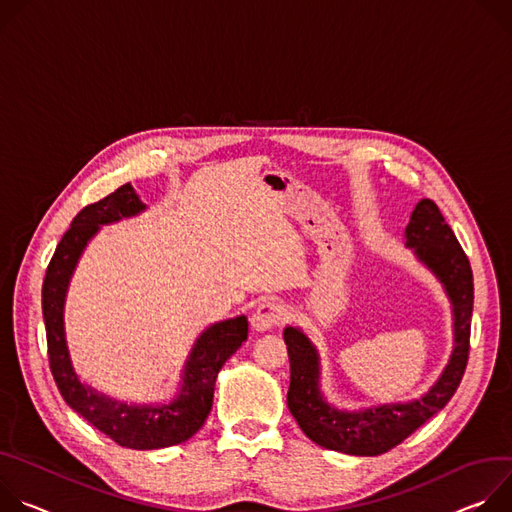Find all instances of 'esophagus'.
<instances>
[{
  "label": "esophagus",
  "instance_id": "34e87169",
  "mask_svg": "<svg viewBox=\"0 0 512 512\" xmlns=\"http://www.w3.org/2000/svg\"><path fill=\"white\" fill-rule=\"evenodd\" d=\"M282 319H285V305H280L274 299H264L252 313L250 323L256 331H268L274 325H278Z\"/></svg>",
  "mask_w": 512,
  "mask_h": 512
}]
</instances>
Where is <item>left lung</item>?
Masks as SVG:
<instances>
[{
  "label": "left lung",
  "mask_w": 512,
  "mask_h": 512,
  "mask_svg": "<svg viewBox=\"0 0 512 512\" xmlns=\"http://www.w3.org/2000/svg\"><path fill=\"white\" fill-rule=\"evenodd\" d=\"M405 240L443 285L453 311V350L437 382L407 403L337 409L321 390L317 348L299 327L285 329L291 360L287 405L303 433L321 447L350 456H380L405 441L439 413L458 390L470 354L474 278L466 252L431 199H421L409 219Z\"/></svg>",
  "instance_id": "left-lung-1"
}]
</instances>
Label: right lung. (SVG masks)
<instances>
[{"label":"right lung","instance_id":"right-lung-1","mask_svg":"<svg viewBox=\"0 0 512 512\" xmlns=\"http://www.w3.org/2000/svg\"><path fill=\"white\" fill-rule=\"evenodd\" d=\"M146 205L130 183L105 199L83 207L54 250L42 282V317L46 327L50 372L65 403L109 439L130 449H160L191 439L205 423L215 378L221 366L248 339L246 315L209 325L191 348L179 384L162 399L122 401L79 380L65 337V299L71 276L87 242L101 225L134 217Z\"/></svg>","mask_w":512,"mask_h":512}]
</instances>
